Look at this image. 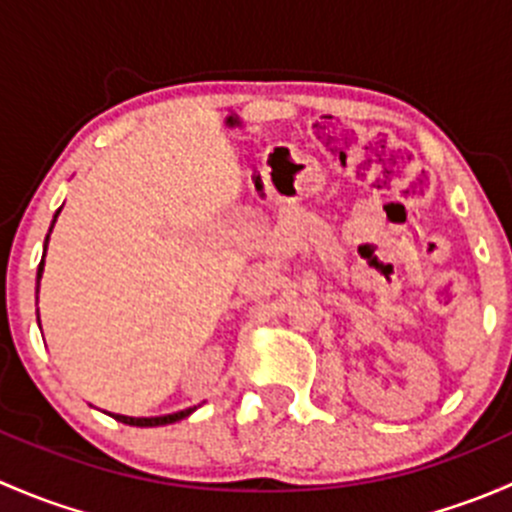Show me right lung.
<instances>
[{
    "mask_svg": "<svg viewBox=\"0 0 512 512\" xmlns=\"http://www.w3.org/2000/svg\"><path fill=\"white\" fill-rule=\"evenodd\" d=\"M56 215H54V220H56ZM46 240H49V235H46ZM44 252H46V245H44ZM41 272H44V260L39 262V272H36V277H39V280H41ZM193 411H195V406L193 409H183V411H178V414H165V416H121V414H116V418L121 423H128V426H165V423H175V421H180V418L190 416Z\"/></svg>",
    "mask_w": 512,
    "mask_h": 512,
    "instance_id": "right-lung-1",
    "label": "right lung"
}]
</instances>
